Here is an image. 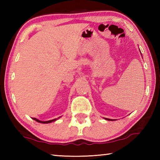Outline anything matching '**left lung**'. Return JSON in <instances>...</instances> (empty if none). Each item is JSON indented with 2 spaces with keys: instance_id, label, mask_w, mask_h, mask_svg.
I'll return each instance as SVG.
<instances>
[{
  "instance_id": "obj_1",
  "label": "left lung",
  "mask_w": 160,
  "mask_h": 160,
  "mask_svg": "<svg viewBox=\"0 0 160 160\" xmlns=\"http://www.w3.org/2000/svg\"><path fill=\"white\" fill-rule=\"evenodd\" d=\"M107 120H111V121H112V119H108V118H107Z\"/></svg>"
}]
</instances>
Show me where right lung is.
<instances>
[{"label":"right lung","mask_w":160,"mask_h":160,"mask_svg":"<svg viewBox=\"0 0 160 160\" xmlns=\"http://www.w3.org/2000/svg\"><path fill=\"white\" fill-rule=\"evenodd\" d=\"M33 118L34 121H37V122H39V123H48L53 122V121H56V119L55 118V119H53V120H50V121H41L38 120V119H37V118Z\"/></svg>","instance_id":"right-lung-1"}]
</instances>
